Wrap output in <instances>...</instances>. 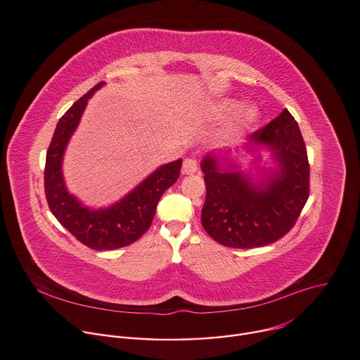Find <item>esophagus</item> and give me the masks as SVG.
Wrapping results in <instances>:
<instances>
[{
	"label": "esophagus",
	"instance_id": "34e87169",
	"mask_svg": "<svg viewBox=\"0 0 360 360\" xmlns=\"http://www.w3.org/2000/svg\"><path fill=\"white\" fill-rule=\"evenodd\" d=\"M198 172V162L195 158H186L183 162V173L184 174H193Z\"/></svg>",
	"mask_w": 360,
	"mask_h": 360
}]
</instances>
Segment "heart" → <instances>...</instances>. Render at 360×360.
<instances>
[{
  "label": "heart",
  "instance_id": "b5f03b06",
  "mask_svg": "<svg viewBox=\"0 0 360 360\" xmlns=\"http://www.w3.org/2000/svg\"><path fill=\"white\" fill-rule=\"evenodd\" d=\"M240 109V103L237 101H225V103H219L217 105H214L212 109H210L209 116L215 119V120H221L228 117L229 115H232L234 112H237ZM257 119V112L255 109H245L237 119V122L231 126L228 134L229 135H234L238 132H243L248 128H251V124L256 122Z\"/></svg>",
  "mask_w": 360,
  "mask_h": 360
}]
</instances>
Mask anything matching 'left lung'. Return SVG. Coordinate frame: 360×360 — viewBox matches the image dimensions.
<instances>
[{"label":"left lung","instance_id":"obj_1","mask_svg":"<svg viewBox=\"0 0 360 360\" xmlns=\"http://www.w3.org/2000/svg\"><path fill=\"white\" fill-rule=\"evenodd\" d=\"M259 146L271 151L278 170H260L257 183L221 154L210 153L202 160L206 184L202 225L225 247L255 248L281 240L308 200L307 148L297 120L286 109L244 145L248 151H259Z\"/></svg>","mask_w":360,"mask_h":360}]
</instances>
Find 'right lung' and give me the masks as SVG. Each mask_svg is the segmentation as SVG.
Instances as JSON below:
<instances>
[{
	"instance_id": "obj_1",
	"label": "right lung",
	"mask_w": 360,
	"mask_h": 360,
	"mask_svg": "<svg viewBox=\"0 0 360 360\" xmlns=\"http://www.w3.org/2000/svg\"><path fill=\"white\" fill-rule=\"evenodd\" d=\"M103 84L98 82L59 119L46 153L45 195L53 217L79 243L93 250H116L135 243L151 226L157 205L165 190L177 181L183 161L158 167L131 193L104 209H90L68 193L62 176L63 153L89 98Z\"/></svg>"
}]
</instances>
